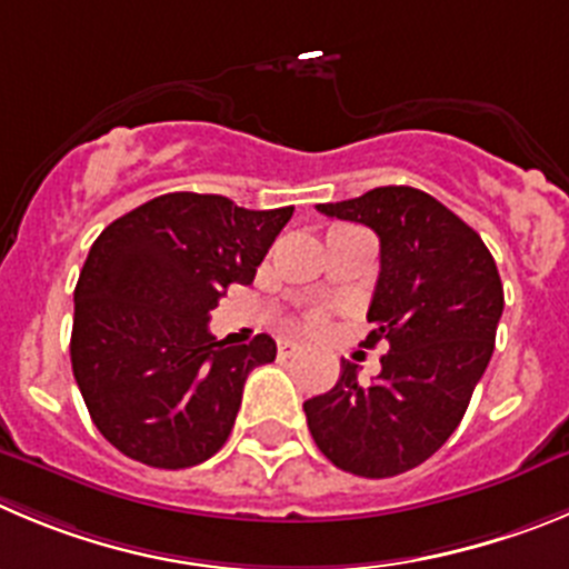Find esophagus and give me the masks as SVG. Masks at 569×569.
<instances>
[{"instance_id":"1","label":"esophagus","mask_w":569,"mask_h":569,"mask_svg":"<svg viewBox=\"0 0 569 569\" xmlns=\"http://www.w3.org/2000/svg\"><path fill=\"white\" fill-rule=\"evenodd\" d=\"M276 352H279V358H290V356H296V352H301V343H296V341H279V347H276Z\"/></svg>"}]
</instances>
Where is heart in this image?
Masks as SVG:
<instances>
[{
  "instance_id": "b5f03b06",
  "label": "heart",
  "mask_w": 569,
  "mask_h": 569,
  "mask_svg": "<svg viewBox=\"0 0 569 569\" xmlns=\"http://www.w3.org/2000/svg\"><path fill=\"white\" fill-rule=\"evenodd\" d=\"M325 325V316H321V312H310V316H307V327H321Z\"/></svg>"
}]
</instances>
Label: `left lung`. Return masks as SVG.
Wrapping results in <instances>:
<instances>
[{
	"mask_svg": "<svg viewBox=\"0 0 569 569\" xmlns=\"http://www.w3.org/2000/svg\"><path fill=\"white\" fill-rule=\"evenodd\" d=\"M316 208L378 233L380 273L363 347L383 341L387 356L372 383L343 361L336 387L305 403L307 426L341 471L398 477L460 426L493 356L502 279L479 233L420 189L383 186Z\"/></svg>",
	"mask_w": 569,
	"mask_h": 569,
	"instance_id": "8db88e82",
	"label": "left lung"
}]
</instances>
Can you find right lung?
Wrapping results in <instances>:
<instances>
[{"instance_id": "obj_1", "label": "right lung", "mask_w": 569, "mask_h": 569, "mask_svg": "<svg viewBox=\"0 0 569 569\" xmlns=\"http://www.w3.org/2000/svg\"><path fill=\"white\" fill-rule=\"evenodd\" d=\"M293 206L250 211L220 194L154 197L92 242L76 284L70 358L92 423L121 455L191 468L226 446L250 369L276 358L257 336L228 347L208 319L250 284Z\"/></svg>"}]
</instances>
